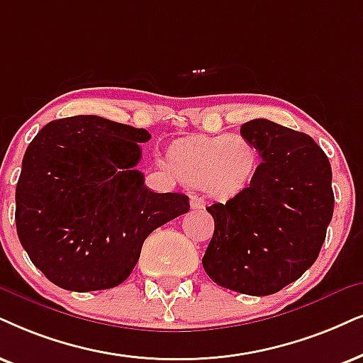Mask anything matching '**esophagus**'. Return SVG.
Returning <instances> with one entry per match:
<instances>
[{"label":"esophagus","mask_w":363,"mask_h":363,"mask_svg":"<svg viewBox=\"0 0 363 363\" xmlns=\"http://www.w3.org/2000/svg\"><path fill=\"white\" fill-rule=\"evenodd\" d=\"M191 208L196 209V211H201L206 208V201L203 199L201 196H191Z\"/></svg>","instance_id":"obj_1"}]
</instances>
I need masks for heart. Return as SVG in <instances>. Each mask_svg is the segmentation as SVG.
Listing matches in <instances>:
<instances>
[{"instance_id":"b5f03b06","label":"heart","mask_w":363,"mask_h":363,"mask_svg":"<svg viewBox=\"0 0 363 363\" xmlns=\"http://www.w3.org/2000/svg\"><path fill=\"white\" fill-rule=\"evenodd\" d=\"M172 160L186 184L228 199L240 194L253 177L256 150L240 135L199 137L179 144Z\"/></svg>"}]
</instances>
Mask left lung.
Instances as JSON below:
<instances>
[{
	"label": "left lung",
	"mask_w": 363,
	"mask_h": 363,
	"mask_svg": "<svg viewBox=\"0 0 363 363\" xmlns=\"http://www.w3.org/2000/svg\"><path fill=\"white\" fill-rule=\"evenodd\" d=\"M241 135L263 160L250 186L208 208L214 235L203 266L219 286L266 296L318 258L333 216L332 167L310 135L266 118L242 123Z\"/></svg>",
	"instance_id": "left-lung-1"
}]
</instances>
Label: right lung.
I'll list each match as a JSON object with an SVG mask.
<instances>
[{"instance_id": "add662e5", "label": "right lung", "mask_w": 363, "mask_h": 363, "mask_svg": "<svg viewBox=\"0 0 363 363\" xmlns=\"http://www.w3.org/2000/svg\"><path fill=\"white\" fill-rule=\"evenodd\" d=\"M145 128L97 116L60 118L30 142L16 184V231L31 263L70 291L125 281L154 229L189 197L154 192L135 166Z\"/></svg>"}]
</instances>
